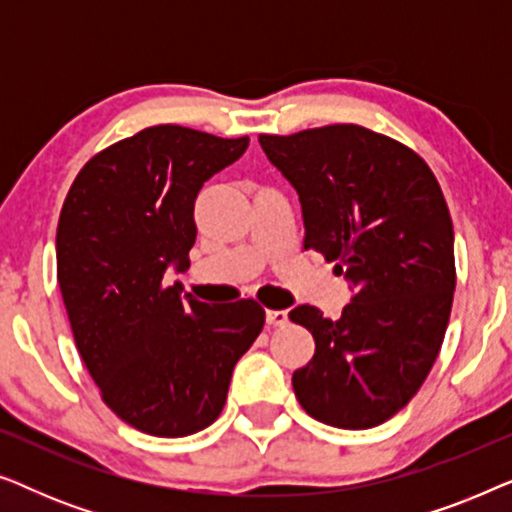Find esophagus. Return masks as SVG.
<instances>
[{"instance_id":"obj_1","label":"esophagus","mask_w":512,"mask_h":512,"mask_svg":"<svg viewBox=\"0 0 512 512\" xmlns=\"http://www.w3.org/2000/svg\"><path fill=\"white\" fill-rule=\"evenodd\" d=\"M265 321H268V326H286L289 324V314L286 310H268L265 312Z\"/></svg>"}]
</instances>
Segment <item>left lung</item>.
<instances>
[{"label": "left lung", "mask_w": 512, "mask_h": 512, "mask_svg": "<svg viewBox=\"0 0 512 512\" xmlns=\"http://www.w3.org/2000/svg\"><path fill=\"white\" fill-rule=\"evenodd\" d=\"M258 142L296 188L305 249L354 289L335 321L312 305L289 312L314 338L296 398L338 429L387 422L424 384L450 321L454 230L438 179L408 146L352 123Z\"/></svg>", "instance_id": "obj_1"}]
</instances>
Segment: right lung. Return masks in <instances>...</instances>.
<instances>
[{
  "label": "right lung",
  "instance_id": "right-lung-1",
  "mask_svg": "<svg viewBox=\"0 0 512 512\" xmlns=\"http://www.w3.org/2000/svg\"><path fill=\"white\" fill-rule=\"evenodd\" d=\"M153 125L88 160L58 221V284L102 401L137 431L181 438L221 415L240 356L263 331L256 300L207 305L165 272L188 270L202 184L247 151Z\"/></svg>",
  "mask_w": 512,
  "mask_h": 512
}]
</instances>
